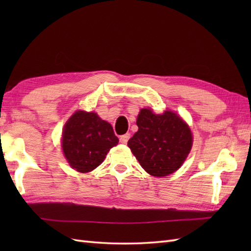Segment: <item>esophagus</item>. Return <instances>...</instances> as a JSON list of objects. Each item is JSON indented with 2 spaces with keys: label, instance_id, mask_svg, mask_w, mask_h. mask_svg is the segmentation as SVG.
<instances>
[{
  "label": "esophagus",
  "instance_id": "esophagus-1",
  "mask_svg": "<svg viewBox=\"0 0 251 251\" xmlns=\"http://www.w3.org/2000/svg\"><path fill=\"white\" fill-rule=\"evenodd\" d=\"M129 138H130V134H125V135L121 136L120 141H121V143H123V145H126L127 141L129 140Z\"/></svg>",
  "mask_w": 251,
  "mask_h": 251
}]
</instances>
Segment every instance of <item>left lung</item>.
<instances>
[{"mask_svg":"<svg viewBox=\"0 0 251 251\" xmlns=\"http://www.w3.org/2000/svg\"><path fill=\"white\" fill-rule=\"evenodd\" d=\"M137 126L138 131L127 145L141 167L154 177H165L178 170L193 143L189 125L169 110L155 114L150 109H141Z\"/></svg>","mask_w":251,"mask_h":251,"instance_id":"8db88e82","label":"left lung"}]
</instances>
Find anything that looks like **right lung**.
I'll list each match as a JSON object with an SVG mask.
<instances>
[{"instance_id": "obj_1", "label": "right lung", "mask_w": 251, "mask_h": 251, "mask_svg": "<svg viewBox=\"0 0 251 251\" xmlns=\"http://www.w3.org/2000/svg\"><path fill=\"white\" fill-rule=\"evenodd\" d=\"M117 143L119 138L111 124L95 112L76 111L63 127V155L78 173H89L97 168Z\"/></svg>"}]
</instances>
